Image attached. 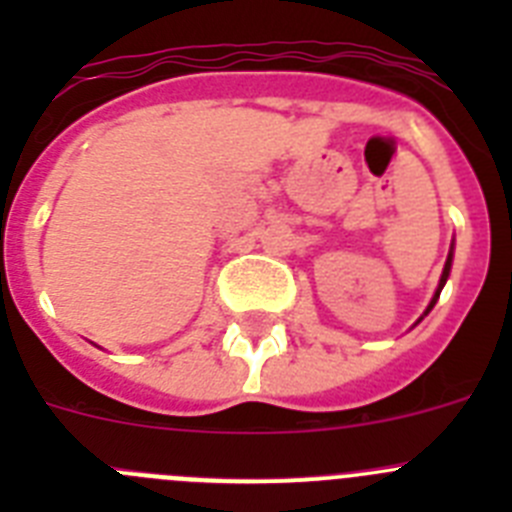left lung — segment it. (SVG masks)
<instances>
[{"label":"left lung","mask_w":512,"mask_h":512,"mask_svg":"<svg viewBox=\"0 0 512 512\" xmlns=\"http://www.w3.org/2000/svg\"><path fill=\"white\" fill-rule=\"evenodd\" d=\"M449 271H451V253H449V259H446V266H443L441 284H438V292H436V297H433V300H431V305H428V310H433V305H436V300H438V295H441L443 284H446V279H449ZM428 310H425V312H428Z\"/></svg>","instance_id":"obj_1"}]
</instances>
